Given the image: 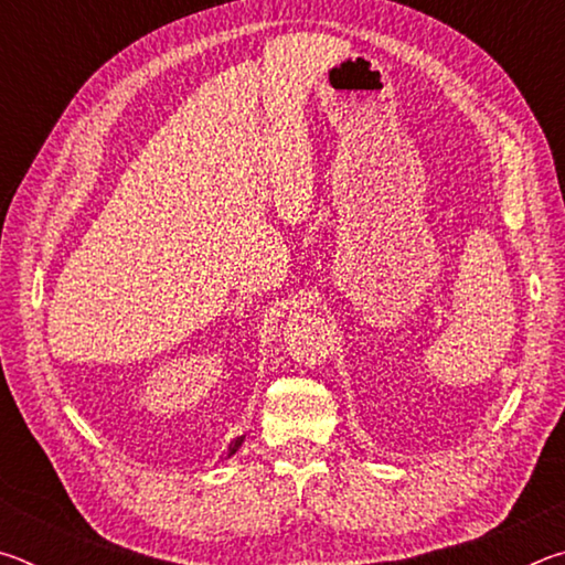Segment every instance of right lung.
Wrapping results in <instances>:
<instances>
[{
	"mask_svg": "<svg viewBox=\"0 0 565 565\" xmlns=\"http://www.w3.org/2000/svg\"><path fill=\"white\" fill-rule=\"evenodd\" d=\"M244 444V436H238V438H234V441H232V446H228V456H234L236 451H238V446H242Z\"/></svg>",
	"mask_w": 565,
	"mask_h": 565,
	"instance_id": "1",
	"label": "right lung"
}]
</instances>
